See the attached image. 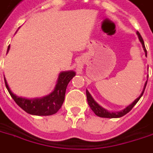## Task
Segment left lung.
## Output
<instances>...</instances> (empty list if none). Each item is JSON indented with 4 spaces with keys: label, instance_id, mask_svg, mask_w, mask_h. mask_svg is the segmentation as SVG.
<instances>
[{
    "label": "left lung",
    "instance_id": "1",
    "mask_svg": "<svg viewBox=\"0 0 153 153\" xmlns=\"http://www.w3.org/2000/svg\"><path fill=\"white\" fill-rule=\"evenodd\" d=\"M137 36H138V38H139L140 42L142 43L143 45V50L145 51V53H146V55H147V50H146V48H145V45H144V41L143 39V37L141 36L140 35V33L138 31L137 32ZM147 82H146V84H145V86H144L143 88V93L141 94L139 97L137 98V99L134 101V102H132V104H130L129 106H128L125 109H123L121 112H117V113H110L108 112V110H106L105 108H103L102 107L99 105L97 102H95L94 99L92 98L91 94L88 93V90H86V95H87V100H88V105L90 107V108L93 110V112L97 116H99V117H108V118H115V117H123V116H124L125 114H127L128 112H130L132 108L133 107L135 106V104H136L137 102H138V100L140 99V98L143 96L144 93V90H145V88H146V85H147Z\"/></svg>",
    "mask_w": 153,
    "mask_h": 153
}]
</instances>
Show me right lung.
<instances>
[{"instance_id":"right-lung-1","label":"right lung","mask_w":153,"mask_h":153,"mask_svg":"<svg viewBox=\"0 0 153 153\" xmlns=\"http://www.w3.org/2000/svg\"><path fill=\"white\" fill-rule=\"evenodd\" d=\"M9 49L10 45L8 46L7 51H9ZM74 75H75V72L74 71L62 72L59 76L58 82L54 91L50 95L44 97L42 99H27L18 97L10 91L6 79H5V84L7 90L11 96V98L14 99V101L16 102L18 106L21 107L26 113L32 115L48 116V115L56 114L59 109L61 108L65 100L67 85Z\"/></svg>"}]
</instances>
